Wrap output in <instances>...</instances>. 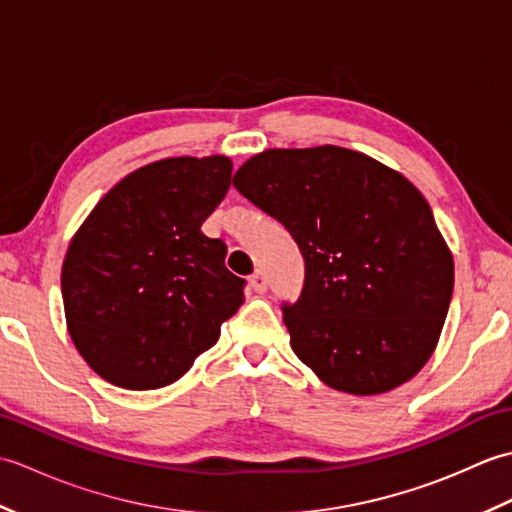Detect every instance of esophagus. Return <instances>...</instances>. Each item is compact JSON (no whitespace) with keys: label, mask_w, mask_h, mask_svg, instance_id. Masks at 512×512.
Listing matches in <instances>:
<instances>
[{"label":"esophagus","mask_w":512,"mask_h":512,"mask_svg":"<svg viewBox=\"0 0 512 512\" xmlns=\"http://www.w3.org/2000/svg\"><path fill=\"white\" fill-rule=\"evenodd\" d=\"M248 286L253 288L255 292H259V295H262V292H266V288H268V281H266V275L264 273H257L255 275H250L248 277Z\"/></svg>","instance_id":"esophagus-1"}]
</instances>
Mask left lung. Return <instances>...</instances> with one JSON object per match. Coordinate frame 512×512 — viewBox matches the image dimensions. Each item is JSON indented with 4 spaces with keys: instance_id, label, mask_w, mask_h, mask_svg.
Wrapping results in <instances>:
<instances>
[{
    "instance_id": "left-lung-1",
    "label": "left lung",
    "mask_w": 512,
    "mask_h": 512,
    "mask_svg": "<svg viewBox=\"0 0 512 512\" xmlns=\"http://www.w3.org/2000/svg\"><path fill=\"white\" fill-rule=\"evenodd\" d=\"M233 184L288 228L306 262L301 297L281 308L292 352L354 396L416 376L453 295L451 250L422 193L378 160L334 145L262 151Z\"/></svg>"
}]
</instances>
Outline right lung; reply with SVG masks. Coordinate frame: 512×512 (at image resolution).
Here are the masks:
<instances>
[{"label": "right lung", "instance_id": "1", "mask_svg": "<svg viewBox=\"0 0 512 512\" xmlns=\"http://www.w3.org/2000/svg\"><path fill=\"white\" fill-rule=\"evenodd\" d=\"M231 173L226 156L151 162L107 191L72 237L61 268L65 321L107 383H176L244 303L226 244L200 231Z\"/></svg>", "mask_w": 512, "mask_h": 512}]
</instances>
